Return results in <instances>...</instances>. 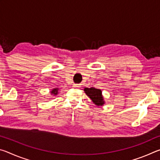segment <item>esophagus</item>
<instances>
[{"mask_svg":"<svg viewBox=\"0 0 160 160\" xmlns=\"http://www.w3.org/2000/svg\"><path fill=\"white\" fill-rule=\"evenodd\" d=\"M72 87H73V88H80V85H78V84H74V85H72Z\"/></svg>","mask_w":160,"mask_h":160,"instance_id":"1","label":"esophagus"}]
</instances>
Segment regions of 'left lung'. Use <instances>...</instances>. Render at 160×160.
Here are the masks:
<instances>
[{
    "mask_svg": "<svg viewBox=\"0 0 160 160\" xmlns=\"http://www.w3.org/2000/svg\"><path fill=\"white\" fill-rule=\"evenodd\" d=\"M84 92L87 94V96L90 97L94 104L98 107L104 106L105 101L104 97L102 95V92L100 89H96L94 88H85Z\"/></svg>",
    "mask_w": 160,
    "mask_h": 160,
    "instance_id": "1",
    "label": "left lung"
}]
</instances>
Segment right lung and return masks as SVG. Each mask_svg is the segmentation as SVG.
Segmentation results:
<instances>
[{
    "mask_svg": "<svg viewBox=\"0 0 160 160\" xmlns=\"http://www.w3.org/2000/svg\"><path fill=\"white\" fill-rule=\"evenodd\" d=\"M58 91H59V88H53L51 91V95H53V96L57 95V94H58Z\"/></svg>",
    "mask_w": 160,
    "mask_h": 160,
    "instance_id": "obj_1",
    "label": "right lung"
}]
</instances>
